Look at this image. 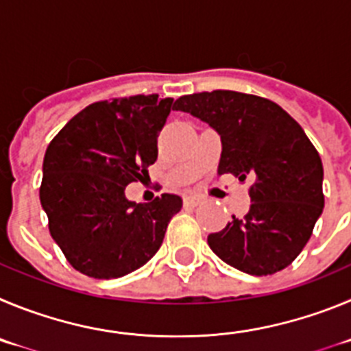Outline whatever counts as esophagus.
<instances>
[{
  "mask_svg": "<svg viewBox=\"0 0 351 351\" xmlns=\"http://www.w3.org/2000/svg\"><path fill=\"white\" fill-rule=\"evenodd\" d=\"M183 203L187 204V206H197V204L201 203V197H199V195H194V194H189L183 197Z\"/></svg>",
  "mask_w": 351,
  "mask_h": 351,
  "instance_id": "34e87169",
  "label": "esophagus"
}]
</instances>
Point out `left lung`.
Returning <instances> with one entry per match:
<instances>
[{
	"label": "left lung",
	"mask_w": 351,
	"mask_h": 351,
	"mask_svg": "<svg viewBox=\"0 0 351 351\" xmlns=\"http://www.w3.org/2000/svg\"><path fill=\"white\" fill-rule=\"evenodd\" d=\"M173 108L219 132V175L252 182L250 210L208 236L211 250L255 276L290 266L324 210V166L301 125L273 101L234 90L189 94Z\"/></svg>",
	"instance_id": "8db88e82"
}]
</instances>
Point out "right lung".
Returning a JSON list of instances; mask_svg holds the SVG:
<instances>
[{
  "label": "right lung",
  "instance_id": "1",
  "mask_svg": "<svg viewBox=\"0 0 351 351\" xmlns=\"http://www.w3.org/2000/svg\"><path fill=\"white\" fill-rule=\"evenodd\" d=\"M173 106L171 97L157 94L93 103L47 147L40 201L53 241L80 273L121 278L162 245L182 197L162 194L136 204L125 197V187L148 176Z\"/></svg>",
  "mask_w": 351,
  "mask_h": 351
}]
</instances>
